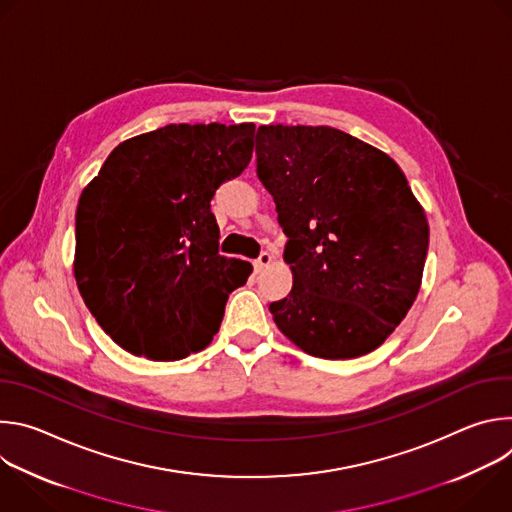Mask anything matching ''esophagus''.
Masks as SVG:
<instances>
[{
    "mask_svg": "<svg viewBox=\"0 0 512 512\" xmlns=\"http://www.w3.org/2000/svg\"><path fill=\"white\" fill-rule=\"evenodd\" d=\"M271 263H273V257H271L269 253H261L259 259L255 261V271H263V269H267Z\"/></svg>",
    "mask_w": 512,
    "mask_h": 512,
    "instance_id": "esophagus-1",
    "label": "esophagus"
}]
</instances>
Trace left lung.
I'll list each match as a JSON object with an SVG mask.
<instances>
[{
	"mask_svg": "<svg viewBox=\"0 0 512 512\" xmlns=\"http://www.w3.org/2000/svg\"><path fill=\"white\" fill-rule=\"evenodd\" d=\"M255 143L294 275L289 296L269 306L273 322L312 356L373 352L411 310L429 245L405 174L328 125H261Z\"/></svg>",
	"mask_w": 512,
	"mask_h": 512,
	"instance_id": "1",
	"label": "left lung"
}]
</instances>
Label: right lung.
<instances>
[{
    "instance_id": "obj_1",
    "label": "right lung",
    "mask_w": 512,
    "mask_h": 512,
    "mask_svg": "<svg viewBox=\"0 0 512 512\" xmlns=\"http://www.w3.org/2000/svg\"><path fill=\"white\" fill-rule=\"evenodd\" d=\"M253 123H172L121 141L77 206L75 279L123 350L180 360L206 348L253 267L218 255L214 190L253 156Z\"/></svg>"
}]
</instances>
